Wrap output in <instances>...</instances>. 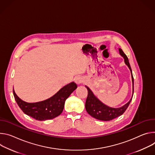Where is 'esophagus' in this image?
Returning a JSON list of instances; mask_svg holds the SVG:
<instances>
[{
	"mask_svg": "<svg viewBox=\"0 0 155 155\" xmlns=\"http://www.w3.org/2000/svg\"><path fill=\"white\" fill-rule=\"evenodd\" d=\"M75 82L77 84H81L83 82V79L81 77H78L76 78Z\"/></svg>",
	"mask_w": 155,
	"mask_h": 155,
	"instance_id": "esophagus-1",
	"label": "esophagus"
}]
</instances>
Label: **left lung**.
<instances>
[{
  "label": "left lung",
  "instance_id": "8db88e82",
  "mask_svg": "<svg viewBox=\"0 0 155 155\" xmlns=\"http://www.w3.org/2000/svg\"><path fill=\"white\" fill-rule=\"evenodd\" d=\"M119 52L124 59L125 64L128 66L131 73L132 81V95L130 100L126 104L119 108H112L110 107L104 103H102L92 92V91L86 85L85 87L87 89L88 91V95L85 101V110L87 112L93 117L101 120V121H108L112 120L119 116L122 115L127 107H129L130 103L132 99L133 94H134V78L132 75V71L130 66V63L129 62V60L127 57L124 53V51L121 48H119Z\"/></svg>",
  "mask_w": 155,
  "mask_h": 155
}]
</instances>
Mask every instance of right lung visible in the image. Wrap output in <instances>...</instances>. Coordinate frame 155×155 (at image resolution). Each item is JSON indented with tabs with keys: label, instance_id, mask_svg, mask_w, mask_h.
Segmentation results:
<instances>
[{
	"label": "right lung",
	"instance_id": "obj_1",
	"mask_svg": "<svg viewBox=\"0 0 155 155\" xmlns=\"http://www.w3.org/2000/svg\"><path fill=\"white\" fill-rule=\"evenodd\" d=\"M75 82L68 84L54 95L44 101L36 103H28L20 98L13 90L17 104L26 114L38 121H45L59 116L63 111L66 100L77 89Z\"/></svg>",
	"mask_w": 155,
	"mask_h": 155
}]
</instances>
